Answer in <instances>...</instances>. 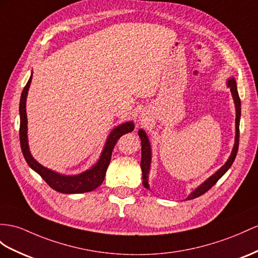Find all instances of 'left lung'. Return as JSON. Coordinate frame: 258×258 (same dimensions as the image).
<instances>
[{
    "label": "left lung",
    "mask_w": 258,
    "mask_h": 258,
    "mask_svg": "<svg viewBox=\"0 0 258 258\" xmlns=\"http://www.w3.org/2000/svg\"><path fill=\"white\" fill-rule=\"evenodd\" d=\"M228 86L231 89V92H232V96L234 99V103H235V108H236V117H235V144L234 147L232 149V153H231V156L229 158V160L226 162L223 167H221L217 172L211 175L209 179L203 183L200 187H197L193 193H190V195L187 197V200H193V198H196L198 196H201L205 194L209 190L211 187H213L215 184L218 182V180L227 172L229 168L232 166V163L235 159L236 154H237V149H239V141H240V116H241V100L239 94H237V89H236V83L233 78H231L228 81ZM138 135L141 137L142 141V161H141V168L143 171V185L149 188L148 185V172H149V167H150V160H151V150H150V144L147 138L146 133L143 130L138 132Z\"/></svg>",
    "instance_id": "obj_1"
}]
</instances>
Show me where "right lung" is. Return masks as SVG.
I'll use <instances>...</instances> for the list:
<instances>
[{
	"mask_svg": "<svg viewBox=\"0 0 258 258\" xmlns=\"http://www.w3.org/2000/svg\"><path fill=\"white\" fill-rule=\"evenodd\" d=\"M31 83V76L29 81L26 84L24 90L21 96V102H19V114H21V125H19V140H21V147L23 155L25 157L26 161H27L28 166L35 170L36 172L40 175L42 179L47 182L48 185L55 189L56 192L64 193V194H75V193H85L90 192L97 188L100 184L103 182L105 172L109 167V163L111 160L112 151L115 146L118 138L123 136L124 134L130 133L134 130V123L127 122L124 123L120 126H117L111 132L109 138L107 140L104 149L100 156V159L96 163V166L92 167L90 170L86 171V172L73 175V176H66L61 175L54 171H51L47 168L41 166L38 163L34 158H32L29 148H28V142H27V115H26V98H27L28 89Z\"/></svg>",
	"mask_w": 258,
	"mask_h": 258,
	"instance_id": "right-lung-1",
	"label": "right lung"
}]
</instances>
